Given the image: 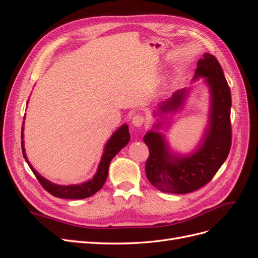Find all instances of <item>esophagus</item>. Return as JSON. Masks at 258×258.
Returning a JSON list of instances; mask_svg holds the SVG:
<instances>
[{"instance_id":"obj_1","label":"esophagus","mask_w":258,"mask_h":258,"mask_svg":"<svg viewBox=\"0 0 258 258\" xmlns=\"http://www.w3.org/2000/svg\"><path fill=\"white\" fill-rule=\"evenodd\" d=\"M131 121H132V124H134L135 127H141L142 124L145 122V118H144V116L137 114V115L132 117Z\"/></svg>"}]
</instances>
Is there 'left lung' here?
Here are the masks:
<instances>
[{
  "mask_svg": "<svg viewBox=\"0 0 258 258\" xmlns=\"http://www.w3.org/2000/svg\"><path fill=\"white\" fill-rule=\"evenodd\" d=\"M205 77L211 93L209 124L196 151L182 156L169 150L166 138L151 130L143 141L150 150L145 173L156 188L171 194H187L201 188L213 178L227 158L231 146V93L221 64L206 52L197 63L194 81ZM188 90L174 92L158 106L159 114L176 112L185 102ZM161 123L154 128L159 129Z\"/></svg>",
  "mask_w": 258,
  "mask_h": 258,
  "instance_id": "1",
  "label": "left lung"
}]
</instances>
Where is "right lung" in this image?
<instances>
[{
    "label": "right lung",
    "instance_id": "right-lung-1",
    "mask_svg": "<svg viewBox=\"0 0 258 258\" xmlns=\"http://www.w3.org/2000/svg\"><path fill=\"white\" fill-rule=\"evenodd\" d=\"M21 148H22V155L25 157L27 163L29 165L30 169L32 170L35 177L38 179V182L44 188L47 190L52 196L63 199H84L88 198L92 195H95L99 191L102 186L104 185L107 173H108V166H110L111 160L115 157V155L118 153L122 147L126 146L130 140V135L128 126L126 123L122 124L121 127L117 129L112 137L108 140L105 144L104 152L101 161L99 163V167L97 170V173L93 175L92 178L88 179L87 182L76 185H57L49 182L48 179L43 177L41 174H38L37 171L32 167V165L29 162L28 157L25 151V143H23V123H22V130H21Z\"/></svg>",
    "mask_w": 258,
    "mask_h": 258
}]
</instances>
